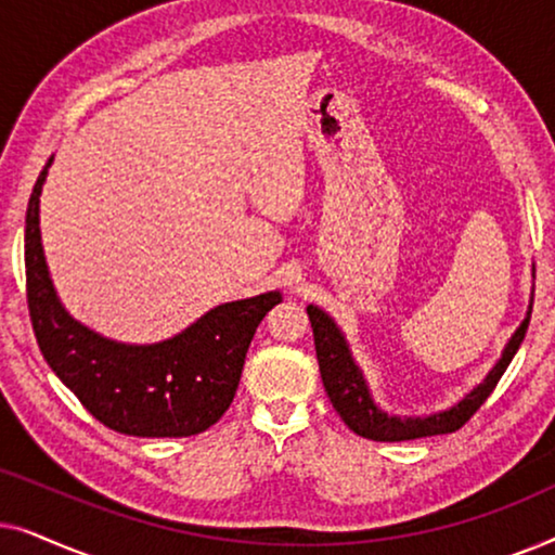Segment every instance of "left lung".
<instances>
[{
    "label": "left lung",
    "mask_w": 555,
    "mask_h": 555,
    "mask_svg": "<svg viewBox=\"0 0 555 555\" xmlns=\"http://www.w3.org/2000/svg\"><path fill=\"white\" fill-rule=\"evenodd\" d=\"M530 313H533V302H530L526 321L520 323V328L513 333L511 340H507L500 361L492 366L490 374L485 376V382L480 386H475L465 399L457 401V404L450 409H444V412L429 416H393L382 412V409L374 404L366 378H363L361 369L356 366L351 348H348L338 325L333 323V318L325 315L318 306H308V318L310 325H313L318 369H321L325 393H328L331 404L340 414V420L346 422V427L356 431L359 437L374 439V442H406V439L450 435V431L465 427V422H469V416L485 404V399H488L492 389L498 386L500 376H503L505 369L511 366L513 356L518 353L522 338H526Z\"/></svg>",
    "instance_id": "left-lung-1"
}]
</instances>
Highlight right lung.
<instances>
[{
    "label": "right lung",
    "mask_w": 555,
    "mask_h": 555,
    "mask_svg": "<svg viewBox=\"0 0 555 555\" xmlns=\"http://www.w3.org/2000/svg\"><path fill=\"white\" fill-rule=\"evenodd\" d=\"M52 158L37 177L25 219L27 306L37 346L98 422L131 437H192L230 409L257 325L283 295L262 293L211 308L162 344L103 338L63 308L40 237V194Z\"/></svg>",
    "instance_id": "add662e5"
}]
</instances>
